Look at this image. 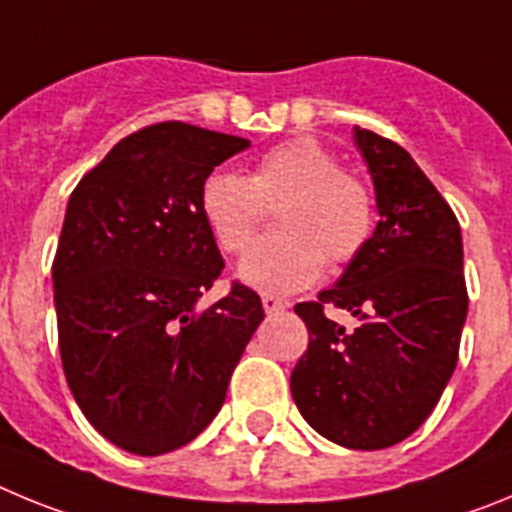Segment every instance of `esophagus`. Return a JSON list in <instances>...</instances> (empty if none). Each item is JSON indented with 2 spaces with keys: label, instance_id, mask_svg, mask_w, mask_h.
<instances>
[{
  "label": "esophagus",
  "instance_id": "esophagus-1",
  "mask_svg": "<svg viewBox=\"0 0 512 512\" xmlns=\"http://www.w3.org/2000/svg\"><path fill=\"white\" fill-rule=\"evenodd\" d=\"M261 302H264V310L269 312V315H271V312H282L284 307H287V302H282L279 297H271V295L261 297Z\"/></svg>",
  "mask_w": 512,
  "mask_h": 512
}]
</instances>
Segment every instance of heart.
Listing matches in <instances>:
<instances>
[{
	"mask_svg": "<svg viewBox=\"0 0 512 512\" xmlns=\"http://www.w3.org/2000/svg\"><path fill=\"white\" fill-rule=\"evenodd\" d=\"M277 210V235L246 253L238 277L266 295H292L318 282L325 259L346 266L366 251L377 225L372 187L318 138L284 140L256 161L251 176L215 169L200 184V212L217 246L243 253Z\"/></svg>",
	"mask_w": 512,
	"mask_h": 512,
	"instance_id": "obj_1",
	"label": "heart"
}]
</instances>
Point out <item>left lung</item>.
<instances>
[{
    "label": "left lung",
    "mask_w": 512,
    "mask_h": 512,
    "mask_svg": "<svg viewBox=\"0 0 512 512\" xmlns=\"http://www.w3.org/2000/svg\"><path fill=\"white\" fill-rule=\"evenodd\" d=\"M379 223L336 287L300 302L310 343L289 387L302 418L346 449L395 446L423 425L459 359L467 320L461 228L449 202L395 140L354 128ZM325 306L360 323L346 331Z\"/></svg>",
    "instance_id": "obj_1"
}]
</instances>
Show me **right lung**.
Listing matches in <instances>:
<instances>
[{
    "instance_id": "right-lung-1",
    "label": "right lung",
    "mask_w": 512,
    "mask_h": 512,
    "mask_svg": "<svg viewBox=\"0 0 512 512\" xmlns=\"http://www.w3.org/2000/svg\"><path fill=\"white\" fill-rule=\"evenodd\" d=\"M246 138L156 122L122 138L71 192L53 259L58 348L89 423L120 449L158 456L200 436L264 320L261 297L223 274L200 184Z\"/></svg>"
}]
</instances>
